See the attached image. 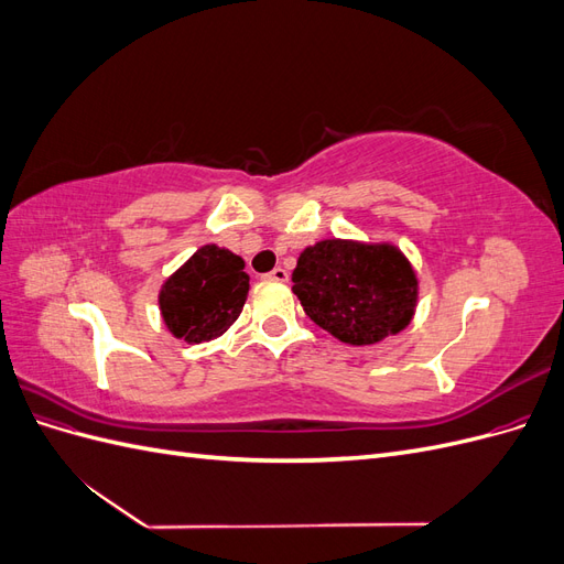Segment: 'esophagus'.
<instances>
[{
	"label": "esophagus",
	"mask_w": 564,
	"mask_h": 564,
	"mask_svg": "<svg viewBox=\"0 0 564 564\" xmlns=\"http://www.w3.org/2000/svg\"><path fill=\"white\" fill-rule=\"evenodd\" d=\"M265 278L268 280H275V282H286L289 280V272L284 268H275V270H270Z\"/></svg>",
	"instance_id": "1"
}]
</instances>
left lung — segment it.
<instances>
[{
    "label": "left lung",
    "mask_w": 564,
    "mask_h": 564,
    "mask_svg": "<svg viewBox=\"0 0 564 564\" xmlns=\"http://www.w3.org/2000/svg\"><path fill=\"white\" fill-rule=\"evenodd\" d=\"M292 280L305 315L350 346L402 332L416 311V272L388 242L322 240L301 251Z\"/></svg>",
    "instance_id": "8db88e82"
}]
</instances>
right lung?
<instances>
[{"mask_svg":"<svg viewBox=\"0 0 564 564\" xmlns=\"http://www.w3.org/2000/svg\"><path fill=\"white\" fill-rule=\"evenodd\" d=\"M249 294L245 261L230 249L199 247L160 289L166 329L185 344H202L228 332Z\"/></svg>","mask_w":564,"mask_h":564,"instance_id":"add662e5","label":"right lung"}]
</instances>
